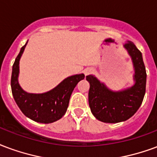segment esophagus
I'll return each mask as SVG.
<instances>
[{
	"label": "esophagus",
	"instance_id": "obj_1",
	"mask_svg": "<svg viewBox=\"0 0 157 157\" xmlns=\"http://www.w3.org/2000/svg\"><path fill=\"white\" fill-rule=\"evenodd\" d=\"M92 71H93V70L91 69V68H87V69L85 70L84 73H85V75H89V74H90V73L92 72Z\"/></svg>",
	"mask_w": 157,
	"mask_h": 157
}]
</instances>
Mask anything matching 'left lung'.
<instances>
[{"instance_id":"obj_1","label":"left lung","mask_w":157,"mask_h":157,"mask_svg":"<svg viewBox=\"0 0 157 157\" xmlns=\"http://www.w3.org/2000/svg\"><path fill=\"white\" fill-rule=\"evenodd\" d=\"M132 58L135 67V85L127 90L113 92L94 77L86 75L90 82L89 105L97 120L106 123H117L128 120L137 111L146 93L147 72L141 52L132 41L125 44Z\"/></svg>"}]
</instances>
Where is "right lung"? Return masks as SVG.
<instances>
[{"instance_id": "add662e5", "label": "right lung", "mask_w": 157, "mask_h": 157, "mask_svg": "<svg viewBox=\"0 0 157 157\" xmlns=\"http://www.w3.org/2000/svg\"><path fill=\"white\" fill-rule=\"evenodd\" d=\"M25 45L21 47L12 67L10 86L14 99L23 114L31 120L46 124L54 122L61 119L67 112L71 95L77 83L85 78V75L80 74L67 77L56 87L46 93L25 92L21 88L17 81L20 58Z\"/></svg>"}]
</instances>
